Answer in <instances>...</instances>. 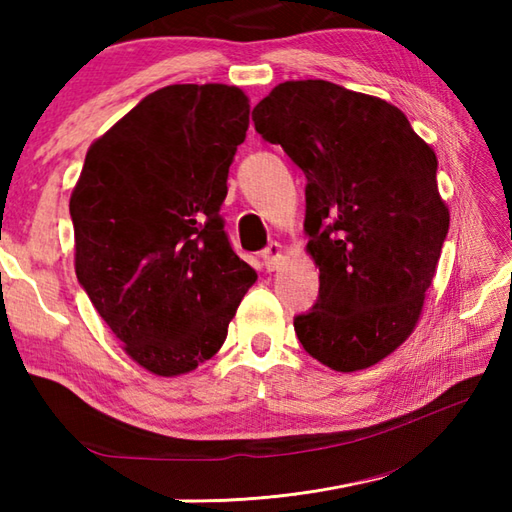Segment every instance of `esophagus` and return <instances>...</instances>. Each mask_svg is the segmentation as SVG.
I'll return each mask as SVG.
<instances>
[{
    "mask_svg": "<svg viewBox=\"0 0 512 512\" xmlns=\"http://www.w3.org/2000/svg\"><path fill=\"white\" fill-rule=\"evenodd\" d=\"M262 259H264L266 271H277V268H280V264H282V259H284L282 246L277 244V241H273V244H268V246L262 250Z\"/></svg>",
    "mask_w": 512,
    "mask_h": 512,
    "instance_id": "esophagus-1",
    "label": "esophagus"
}]
</instances>
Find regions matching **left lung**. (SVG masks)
Segmentation results:
<instances>
[{"label": "left lung", "mask_w": 512, "mask_h": 512, "mask_svg": "<svg viewBox=\"0 0 512 512\" xmlns=\"http://www.w3.org/2000/svg\"><path fill=\"white\" fill-rule=\"evenodd\" d=\"M253 121L307 178L320 289L298 341L332 370L375 366L418 325L447 237L436 153L393 103L320 79L275 85Z\"/></svg>", "instance_id": "8db88e82"}]
</instances>
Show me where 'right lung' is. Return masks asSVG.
I'll use <instances>...</instances> for the list:
<instances>
[{"mask_svg":"<svg viewBox=\"0 0 512 512\" xmlns=\"http://www.w3.org/2000/svg\"><path fill=\"white\" fill-rule=\"evenodd\" d=\"M248 115L235 85H167L92 142L69 198L76 277L158 377L212 359L257 280L219 214Z\"/></svg>","mask_w":512,"mask_h":512,"instance_id":"obj_1","label":"right lung"}]
</instances>
